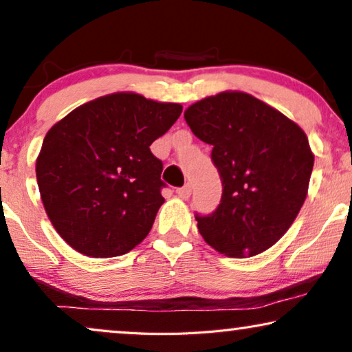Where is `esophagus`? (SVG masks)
I'll return each mask as SVG.
<instances>
[{
    "label": "esophagus",
    "instance_id": "34e87169",
    "mask_svg": "<svg viewBox=\"0 0 352 352\" xmlns=\"http://www.w3.org/2000/svg\"><path fill=\"white\" fill-rule=\"evenodd\" d=\"M176 194L181 197V199H184V200H187L190 197V194H192V187H190V184H186L184 187H179V189L176 190Z\"/></svg>",
    "mask_w": 352,
    "mask_h": 352
}]
</instances>
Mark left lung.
<instances>
[{"label": "left lung", "instance_id": "8db88e82", "mask_svg": "<svg viewBox=\"0 0 352 352\" xmlns=\"http://www.w3.org/2000/svg\"><path fill=\"white\" fill-rule=\"evenodd\" d=\"M192 133L213 146L223 195L213 213H195L205 242L230 258L271 248L305 204L314 155L302 129L253 96L226 91L184 112Z\"/></svg>", "mask_w": 352, "mask_h": 352}]
</instances>
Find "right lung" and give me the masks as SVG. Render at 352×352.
I'll list each match as a JSON object with an SVG mask.
<instances>
[{
    "label": "right lung",
    "instance_id": "obj_1",
    "mask_svg": "<svg viewBox=\"0 0 352 352\" xmlns=\"http://www.w3.org/2000/svg\"><path fill=\"white\" fill-rule=\"evenodd\" d=\"M182 105L115 93L75 109L47 131L36 181L54 229L91 258L124 254L151 232L165 199L151 144Z\"/></svg>",
    "mask_w": 352,
    "mask_h": 352
}]
</instances>
